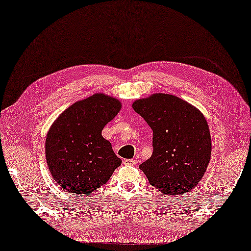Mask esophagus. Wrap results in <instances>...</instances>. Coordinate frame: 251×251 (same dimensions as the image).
<instances>
[{
    "instance_id": "1",
    "label": "esophagus",
    "mask_w": 251,
    "mask_h": 251,
    "mask_svg": "<svg viewBox=\"0 0 251 251\" xmlns=\"http://www.w3.org/2000/svg\"><path fill=\"white\" fill-rule=\"evenodd\" d=\"M123 163L126 166H136L137 160H135V159H124Z\"/></svg>"
}]
</instances>
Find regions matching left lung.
<instances>
[{"mask_svg":"<svg viewBox=\"0 0 251 251\" xmlns=\"http://www.w3.org/2000/svg\"><path fill=\"white\" fill-rule=\"evenodd\" d=\"M132 108L153 130V153L140 165L149 182L165 195L196 187L212 154L211 133L202 112L178 97L153 94Z\"/></svg>","mask_w":251,"mask_h":251,"instance_id":"left-lung-1","label":"left lung"}]
</instances>
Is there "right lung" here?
<instances>
[{"mask_svg": "<svg viewBox=\"0 0 251 251\" xmlns=\"http://www.w3.org/2000/svg\"><path fill=\"white\" fill-rule=\"evenodd\" d=\"M121 102L104 94L77 101L55 120L46 137V158L53 179L69 193L91 194L122 164L102 136Z\"/></svg>", "mask_w": 251, "mask_h": 251, "instance_id": "right-lung-1", "label": "right lung"}]
</instances>
